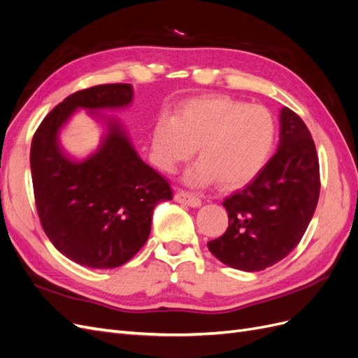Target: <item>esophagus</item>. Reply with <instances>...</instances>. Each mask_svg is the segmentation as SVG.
Here are the masks:
<instances>
[{
  "label": "esophagus",
  "mask_w": 358,
  "mask_h": 358,
  "mask_svg": "<svg viewBox=\"0 0 358 358\" xmlns=\"http://www.w3.org/2000/svg\"><path fill=\"white\" fill-rule=\"evenodd\" d=\"M175 200H176L178 203H182V204H187V206H189V208H200V206H201V200H200L199 197L194 196V194L185 192V191H179V192H176Z\"/></svg>",
  "instance_id": "obj_1"
}]
</instances>
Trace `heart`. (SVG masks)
<instances>
[{"mask_svg":"<svg viewBox=\"0 0 358 358\" xmlns=\"http://www.w3.org/2000/svg\"><path fill=\"white\" fill-rule=\"evenodd\" d=\"M276 122L266 107L213 95L183 104L176 117L162 115L152 131L157 166L167 173L188 161L199 148L201 158L185 173L192 187L231 189L246 185L273 152Z\"/></svg>","mask_w":358,"mask_h":358,"instance_id":"1","label":"heart"}]
</instances>
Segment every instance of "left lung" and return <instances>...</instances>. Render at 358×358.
I'll return each mask as SVG.
<instances>
[{"mask_svg": "<svg viewBox=\"0 0 358 358\" xmlns=\"http://www.w3.org/2000/svg\"><path fill=\"white\" fill-rule=\"evenodd\" d=\"M276 154L242 191L222 203L229 229L208 243L229 267L259 272L285 258L305 234L320 197L315 143L300 116L284 107Z\"/></svg>", "mask_w": 358, "mask_h": 358, "instance_id": "obj_1", "label": "left lung"}]
</instances>
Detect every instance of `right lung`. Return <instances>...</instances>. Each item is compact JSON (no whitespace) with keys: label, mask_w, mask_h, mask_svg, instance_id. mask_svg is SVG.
<instances>
[{"label":"right lung","mask_w":358,"mask_h":358,"mask_svg":"<svg viewBox=\"0 0 358 358\" xmlns=\"http://www.w3.org/2000/svg\"><path fill=\"white\" fill-rule=\"evenodd\" d=\"M128 83L99 85L69 95L40 124L31 143V175L43 230L58 251L91 268H115L148 242L152 213L171 200L169 182L138 157L127 128L106 110L131 106ZM79 108L105 127L85 159L63 149L60 131Z\"/></svg>","instance_id":"add662e5"}]
</instances>
